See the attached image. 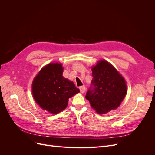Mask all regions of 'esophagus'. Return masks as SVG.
Returning <instances> with one entry per match:
<instances>
[{
  "mask_svg": "<svg viewBox=\"0 0 155 155\" xmlns=\"http://www.w3.org/2000/svg\"><path fill=\"white\" fill-rule=\"evenodd\" d=\"M79 90H80V92L81 93H84L85 92V90H86V88H85V86H81L80 87H79Z\"/></svg>",
  "mask_w": 155,
  "mask_h": 155,
  "instance_id": "1",
  "label": "esophagus"
}]
</instances>
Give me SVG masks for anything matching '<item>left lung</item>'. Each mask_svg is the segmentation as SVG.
<instances>
[{
  "instance_id": "1",
  "label": "left lung",
  "mask_w": 155,
  "mask_h": 155,
  "mask_svg": "<svg viewBox=\"0 0 155 155\" xmlns=\"http://www.w3.org/2000/svg\"><path fill=\"white\" fill-rule=\"evenodd\" d=\"M92 80L85 97L97 113L105 114L118 108L127 93L124 78L107 61L92 68Z\"/></svg>"
}]
</instances>
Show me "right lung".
I'll list each match as a JSON object with an SVG mask.
<instances>
[{
    "instance_id": "obj_1",
    "label": "right lung",
    "mask_w": 155,
    "mask_h": 155,
    "mask_svg": "<svg viewBox=\"0 0 155 155\" xmlns=\"http://www.w3.org/2000/svg\"><path fill=\"white\" fill-rule=\"evenodd\" d=\"M61 63H50L41 70L32 84L37 104L43 110L58 114L68 105L70 97L79 92L72 81L63 76Z\"/></svg>"
}]
</instances>
